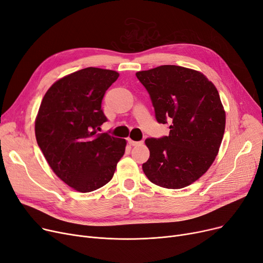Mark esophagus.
<instances>
[{"mask_svg": "<svg viewBox=\"0 0 263 263\" xmlns=\"http://www.w3.org/2000/svg\"><path fill=\"white\" fill-rule=\"evenodd\" d=\"M127 141H128V144H129V145H133V146H134V145H138L139 143H141V142H138V141H134V140H132L130 138L127 139Z\"/></svg>", "mask_w": 263, "mask_h": 263, "instance_id": "esophagus-1", "label": "esophagus"}]
</instances>
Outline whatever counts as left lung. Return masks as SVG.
<instances>
[{
	"instance_id": "left-lung-1",
	"label": "left lung",
	"mask_w": 263,
	"mask_h": 263,
	"mask_svg": "<svg viewBox=\"0 0 263 263\" xmlns=\"http://www.w3.org/2000/svg\"><path fill=\"white\" fill-rule=\"evenodd\" d=\"M136 76L151 96L156 120L171 124L168 137L145 140L149 157L143 172L164 189H183L201 178L218 154L226 126L218 91L202 72L177 65Z\"/></svg>"
}]
</instances>
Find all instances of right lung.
<instances>
[{"instance_id":"obj_1","label":"right lung","mask_w":263,"mask_h":263,"mask_svg":"<svg viewBox=\"0 0 263 263\" xmlns=\"http://www.w3.org/2000/svg\"><path fill=\"white\" fill-rule=\"evenodd\" d=\"M119 76L96 67L69 73L49 87L37 112V144L55 176L77 192L106 185L125 153L126 140L97 134L107 121L103 97Z\"/></svg>"}]
</instances>
